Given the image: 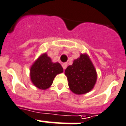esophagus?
I'll return each mask as SVG.
<instances>
[{
	"mask_svg": "<svg viewBox=\"0 0 126 126\" xmlns=\"http://www.w3.org/2000/svg\"><path fill=\"white\" fill-rule=\"evenodd\" d=\"M62 67H63V69L65 70V69H66V68H67V63H63V64H62Z\"/></svg>",
	"mask_w": 126,
	"mask_h": 126,
	"instance_id": "obj_1",
	"label": "esophagus"
}]
</instances>
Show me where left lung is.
<instances>
[{"instance_id":"1","label":"left lung","mask_w":126,"mask_h":126,"mask_svg":"<svg viewBox=\"0 0 126 126\" xmlns=\"http://www.w3.org/2000/svg\"><path fill=\"white\" fill-rule=\"evenodd\" d=\"M70 90L77 94L89 93L94 88L97 74L92 61L86 54H81L65 71Z\"/></svg>"}]
</instances>
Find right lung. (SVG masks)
Wrapping results in <instances>:
<instances>
[{
	"mask_svg": "<svg viewBox=\"0 0 126 126\" xmlns=\"http://www.w3.org/2000/svg\"><path fill=\"white\" fill-rule=\"evenodd\" d=\"M60 63H53L46 53L42 54L30 68V79L37 88L42 90L49 88L57 75L63 73Z\"/></svg>",
	"mask_w": 126,
	"mask_h": 126,
	"instance_id": "obj_1",
	"label": "right lung"
}]
</instances>
